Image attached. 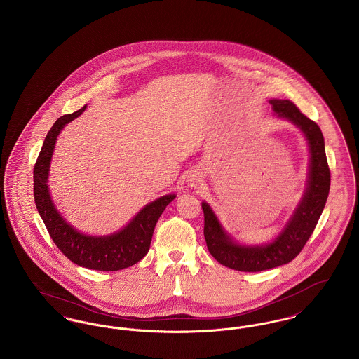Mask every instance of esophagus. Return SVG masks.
Here are the masks:
<instances>
[{
  "label": "esophagus",
  "mask_w": 359,
  "mask_h": 359,
  "mask_svg": "<svg viewBox=\"0 0 359 359\" xmlns=\"http://www.w3.org/2000/svg\"><path fill=\"white\" fill-rule=\"evenodd\" d=\"M190 182H192V184H194V183H195V180H190Z\"/></svg>",
  "instance_id": "obj_1"
}]
</instances>
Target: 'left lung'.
Returning a JSON list of instances; mask_svg holds the SVG:
<instances>
[{"label": "left lung", "instance_id": "obj_1", "mask_svg": "<svg viewBox=\"0 0 359 359\" xmlns=\"http://www.w3.org/2000/svg\"><path fill=\"white\" fill-rule=\"evenodd\" d=\"M270 104L278 116L289 119L299 127L308 140L311 150L308 186L285 229L273 243L260 247H245L234 243L222 229L210 206L206 202L202 203L205 214L203 234L209 252L218 263L237 271L257 273L292 262L315 231L331 186L324 137L316 122L306 118L290 100L274 99L270 100Z\"/></svg>", "mask_w": 359, "mask_h": 359}]
</instances>
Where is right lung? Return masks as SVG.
Wrapping results in <instances>:
<instances>
[{"label": "right lung", "instance_id": "1", "mask_svg": "<svg viewBox=\"0 0 359 359\" xmlns=\"http://www.w3.org/2000/svg\"><path fill=\"white\" fill-rule=\"evenodd\" d=\"M85 108L86 106L73 114L61 116L47 133L34 167V198L50 237L69 260L90 270L119 271L134 266L148 253L154 226L176 195L169 194L153 201L122 231L111 236H86L69 225L51 201L47 179L58 134L65 125L80 116Z\"/></svg>", "mask_w": 359, "mask_h": 359}]
</instances>
